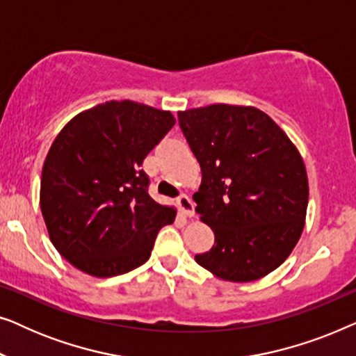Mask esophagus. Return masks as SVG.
I'll return each mask as SVG.
<instances>
[{"instance_id": "esophagus-1", "label": "esophagus", "mask_w": 356, "mask_h": 356, "mask_svg": "<svg viewBox=\"0 0 356 356\" xmlns=\"http://www.w3.org/2000/svg\"><path fill=\"white\" fill-rule=\"evenodd\" d=\"M177 204H178V209L181 211L184 217L194 216V202L186 196V194H181V196L177 199Z\"/></svg>"}]
</instances>
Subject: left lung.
<instances>
[{"instance_id": "8db88e82", "label": "left lung", "mask_w": 356, "mask_h": 356, "mask_svg": "<svg viewBox=\"0 0 356 356\" xmlns=\"http://www.w3.org/2000/svg\"><path fill=\"white\" fill-rule=\"evenodd\" d=\"M178 120L202 173L196 212L216 236L194 259L222 280L262 279L305 228L309 188L298 149L256 106L213 104L178 111Z\"/></svg>"}]
</instances>
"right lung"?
Listing matches in <instances>:
<instances>
[{
  "instance_id": "add662e5",
  "label": "right lung",
  "mask_w": 356,
  "mask_h": 356,
  "mask_svg": "<svg viewBox=\"0 0 356 356\" xmlns=\"http://www.w3.org/2000/svg\"><path fill=\"white\" fill-rule=\"evenodd\" d=\"M170 111L110 100L76 115L60 131L42 170L40 209L65 259L92 277L143 266L177 209L147 194L144 159L173 128Z\"/></svg>"
}]
</instances>
